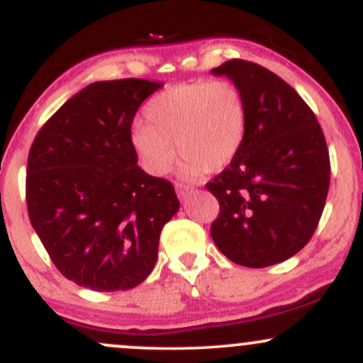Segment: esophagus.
<instances>
[{"mask_svg": "<svg viewBox=\"0 0 363 363\" xmlns=\"http://www.w3.org/2000/svg\"><path fill=\"white\" fill-rule=\"evenodd\" d=\"M176 191H177V196L182 199V201H186L187 196L193 194V187L184 186V184H176Z\"/></svg>", "mask_w": 363, "mask_h": 363, "instance_id": "1", "label": "esophagus"}]
</instances>
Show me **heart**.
<instances>
[{"label": "heart", "mask_w": 363, "mask_h": 363, "mask_svg": "<svg viewBox=\"0 0 363 363\" xmlns=\"http://www.w3.org/2000/svg\"><path fill=\"white\" fill-rule=\"evenodd\" d=\"M145 119L147 124H135L129 135L143 167L165 176L179 153L181 174L196 179L205 170L225 169L240 152L247 106L232 82L179 83L150 99Z\"/></svg>", "instance_id": "obj_1"}]
</instances>
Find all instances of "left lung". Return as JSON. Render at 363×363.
Listing matches in <instances>:
<instances>
[{"mask_svg":"<svg viewBox=\"0 0 363 363\" xmlns=\"http://www.w3.org/2000/svg\"><path fill=\"white\" fill-rule=\"evenodd\" d=\"M239 86L247 106L242 148L206 184L218 199L211 237L223 256L264 268L311 240L329 189V153L311 107L278 74L230 60L211 69Z\"/></svg>","mask_w":363,"mask_h":363,"instance_id":"obj_1","label":"left lung"}]
</instances>
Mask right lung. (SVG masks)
<instances>
[{"instance_id":"obj_1","label":"right lung","mask_w":363,"mask_h":363,"mask_svg":"<svg viewBox=\"0 0 363 363\" xmlns=\"http://www.w3.org/2000/svg\"><path fill=\"white\" fill-rule=\"evenodd\" d=\"M162 86L138 78L90 83L32 143L28 218L62 277L85 289L140 285L179 210L174 186L138 167L129 138L141 102Z\"/></svg>"}]
</instances>
